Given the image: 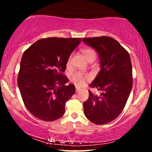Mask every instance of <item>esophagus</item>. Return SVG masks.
I'll return each instance as SVG.
<instances>
[{
    "label": "esophagus",
    "instance_id": "34e87169",
    "mask_svg": "<svg viewBox=\"0 0 152 152\" xmlns=\"http://www.w3.org/2000/svg\"><path fill=\"white\" fill-rule=\"evenodd\" d=\"M80 91V88H78V87H76V92H78Z\"/></svg>",
    "mask_w": 152,
    "mask_h": 152
}]
</instances>
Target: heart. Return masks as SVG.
Returning <instances> with one entry per match:
<instances>
[{"label":"heart","instance_id":"obj_1","mask_svg":"<svg viewBox=\"0 0 152 152\" xmlns=\"http://www.w3.org/2000/svg\"><path fill=\"white\" fill-rule=\"evenodd\" d=\"M82 53L84 56V57L86 59V60L88 61L91 58H96V52L94 50H92L91 48H85L84 50H82ZM72 60V56L69 57L66 62L67 66H70ZM89 79V76L88 75H84L82 73L80 72H76L75 74H72V76L71 77V81L73 82L74 84H76L78 86H82L85 84V82L88 80Z\"/></svg>","mask_w":152,"mask_h":152}]
</instances>
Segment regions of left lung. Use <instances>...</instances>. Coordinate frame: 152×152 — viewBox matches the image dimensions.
<instances>
[{"label": "left lung", "instance_id": "left-lung-1", "mask_svg": "<svg viewBox=\"0 0 152 152\" xmlns=\"http://www.w3.org/2000/svg\"><path fill=\"white\" fill-rule=\"evenodd\" d=\"M82 41L99 53L101 70L89 86L102 93L100 96L89 92L83 103L84 113L96 125L111 122L124 109L133 86L132 64L129 53L112 37L84 38Z\"/></svg>", "mask_w": 152, "mask_h": 152}]
</instances>
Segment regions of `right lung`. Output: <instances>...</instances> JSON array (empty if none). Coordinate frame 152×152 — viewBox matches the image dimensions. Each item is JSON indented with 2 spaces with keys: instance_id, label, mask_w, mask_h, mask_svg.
<instances>
[{
  "instance_id": "right-lung-1",
  "label": "right lung",
  "mask_w": 152,
  "mask_h": 152,
  "mask_svg": "<svg viewBox=\"0 0 152 152\" xmlns=\"http://www.w3.org/2000/svg\"><path fill=\"white\" fill-rule=\"evenodd\" d=\"M81 38L41 39L24 51L17 83L25 107L33 116L45 121L60 119L65 104L75 92L63 74Z\"/></svg>"
}]
</instances>
